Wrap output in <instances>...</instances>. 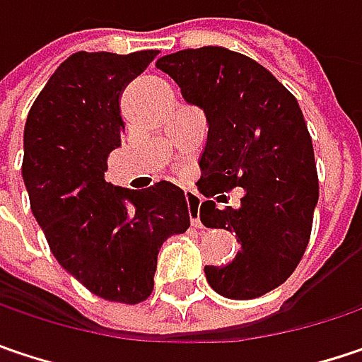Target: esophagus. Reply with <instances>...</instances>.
I'll list each match as a JSON object with an SVG mask.
<instances>
[{
  "label": "esophagus",
  "instance_id": "esophagus-1",
  "mask_svg": "<svg viewBox=\"0 0 362 362\" xmlns=\"http://www.w3.org/2000/svg\"><path fill=\"white\" fill-rule=\"evenodd\" d=\"M184 197H186V204H188V213H190V223H192V227H202L201 199H199V194H197V192L186 190V192H184Z\"/></svg>",
  "mask_w": 362,
  "mask_h": 362
}]
</instances>
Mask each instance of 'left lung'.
I'll return each instance as SVG.
<instances>
[{
  "label": "left lung",
  "mask_w": 362,
  "mask_h": 362,
  "mask_svg": "<svg viewBox=\"0 0 362 362\" xmlns=\"http://www.w3.org/2000/svg\"><path fill=\"white\" fill-rule=\"evenodd\" d=\"M158 69L201 106L209 139L199 190L204 227L229 229L242 245L225 266H204L209 285L229 299H256L283 285L301 262L320 197L308 122L297 98L254 59L223 47L165 54ZM238 185V209L212 199Z\"/></svg>",
  "instance_id": "8db88e82"
}]
</instances>
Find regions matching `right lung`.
Here are the masks:
<instances>
[{"label":"right lung","instance_id":"1","mask_svg":"<svg viewBox=\"0 0 362 362\" xmlns=\"http://www.w3.org/2000/svg\"><path fill=\"white\" fill-rule=\"evenodd\" d=\"M158 54L74 53L24 127L22 176L54 258L94 295L127 305L151 295L161 244L190 227L178 186L129 190L104 180L124 133L120 96Z\"/></svg>","mask_w":362,"mask_h":362}]
</instances>
